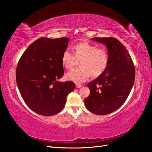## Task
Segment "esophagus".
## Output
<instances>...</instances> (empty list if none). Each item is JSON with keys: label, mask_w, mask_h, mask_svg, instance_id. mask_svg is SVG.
Here are the masks:
<instances>
[{"label": "esophagus", "mask_w": 152, "mask_h": 152, "mask_svg": "<svg viewBox=\"0 0 152 152\" xmlns=\"http://www.w3.org/2000/svg\"><path fill=\"white\" fill-rule=\"evenodd\" d=\"M75 86H76L77 88H80V87L82 86V85H80V84H76V85H75Z\"/></svg>", "instance_id": "esophagus-1"}]
</instances>
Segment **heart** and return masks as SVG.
I'll return each instance as SVG.
<instances>
[{
  "mask_svg": "<svg viewBox=\"0 0 152 152\" xmlns=\"http://www.w3.org/2000/svg\"><path fill=\"white\" fill-rule=\"evenodd\" d=\"M73 55L69 50L64 51L62 62L67 69H72L79 62V67L66 74L67 80L76 83L85 82L91 75L97 77L105 71L109 64L107 50L89 43L82 42L73 48Z\"/></svg>",
  "mask_w": 152,
  "mask_h": 152,
  "instance_id": "heart-1",
  "label": "heart"
}]
</instances>
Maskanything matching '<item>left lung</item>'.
Returning a JSON list of instances; mask_svg holds the SVG:
<instances>
[{
  "mask_svg": "<svg viewBox=\"0 0 152 152\" xmlns=\"http://www.w3.org/2000/svg\"><path fill=\"white\" fill-rule=\"evenodd\" d=\"M106 45L109 64L105 71L89 83L90 93L85 106L97 115L110 114L122 105L132 89L135 78L133 63L126 48L114 38H93Z\"/></svg>",
  "mask_w": 152,
  "mask_h": 152,
  "instance_id": "1",
  "label": "left lung"
}]
</instances>
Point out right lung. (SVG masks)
<instances>
[{
  "label": "right lung",
  "mask_w": 152,
  "mask_h": 152,
  "mask_svg": "<svg viewBox=\"0 0 152 152\" xmlns=\"http://www.w3.org/2000/svg\"><path fill=\"white\" fill-rule=\"evenodd\" d=\"M69 39L40 38L23 54L16 69L21 97L30 109L42 116L59 113L67 95L75 89L71 81L60 82L64 75L62 56Z\"/></svg>",
  "instance_id": "right-lung-1"
}]
</instances>
